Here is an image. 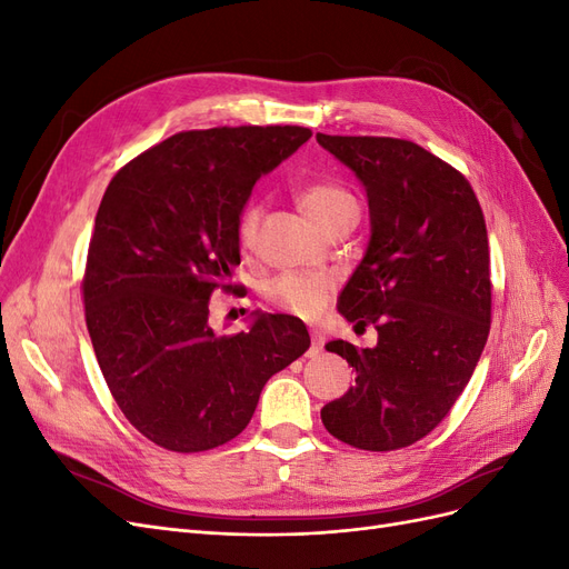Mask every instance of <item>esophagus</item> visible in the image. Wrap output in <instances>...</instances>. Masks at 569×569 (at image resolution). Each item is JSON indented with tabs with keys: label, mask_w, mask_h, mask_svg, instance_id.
Here are the masks:
<instances>
[{
	"label": "esophagus",
	"mask_w": 569,
	"mask_h": 569,
	"mask_svg": "<svg viewBox=\"0 0 569 569\" xmlns=\"http://www.w3.org/2000/svg\"><path fill=\"white\" fill-rule=\"evenodd\" d=\"M322 343H325V339H322V335H318V332H313L311 335V349L306 351V356L308 358H316L320 351H322Z\"/></svg>",
	"instance_id": "34e87169"
}]
</instances>
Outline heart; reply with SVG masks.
Returning <instances> with one entry per match:
<instances>
[{
  "mask_svg": "<svg viewBox=\"0 0 569 569\" xmlns=\"http://www.w3.org/2000/svg\"><path fill=\"white\" fill-rule=\"evenodd\" d=\"M299 203L303 213L311 218L316 226H320L325 218L347 209V206H356V199L349 189H343L341 184L308 182L299 189ZM256 222H258V206L249 203L237 220L239 242L242 244L251 242L256 232ZM266 295L274 306L284 308V311H291L297 316H313L322 308L327 295H330V282L325 278H316V274L284 272L266 287Z\"/></svg>",
  "mask_w": 569,
  "mask_h": 569,
  "instance_id": "heart-1",
  "label": "heart"
}]
</instances>
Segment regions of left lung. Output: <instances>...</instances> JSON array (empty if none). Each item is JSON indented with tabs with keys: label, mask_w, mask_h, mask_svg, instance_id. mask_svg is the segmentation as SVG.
I'll use <instances>...</instances> for the list:
<instances>
[{
	"label": "left lung",
	"mask_w": 569,
	"mask_h": 569,
	"mask_svg": "<svg viewBox=\"0 0 569 569\" xmlns=\"http://www.w3.org/2000/svg\"><path fill=\"white\" fill-rule=\"evenodd\" d=\"M368 197L370 242L339 313L377 343L337 339L356 385L320 410L327 432L363 451L416 443L468 387L491 322L489 237L470 182L416 142L322 134Z\"/></svg>",
	"instance_id": "obj_1"
}]
</instances>
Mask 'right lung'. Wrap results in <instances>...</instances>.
Masks as SVG:
<instances>
[{
  "label": "right lung",
  "instance_id": "add662e5",
  "mask_svg": "<svg viewBox=\"0 0 569 569\" xmlns=\"http://www.w3.org/2000/svg\"><path fill=\"white\" fill-rule=\"evenodd\" d=\"M308 140L299 126L178 132L120 168L99 203L82 280L88 332L118 408L168 451L234 439L270 377L311 347L295 316L256 311L232 337L209 325L211 295L232 287L256 180Z\"/></svg>",
  "mask_w": 569,
  "mask_h": 569
}]
</instances>
